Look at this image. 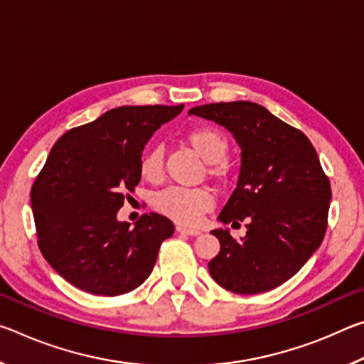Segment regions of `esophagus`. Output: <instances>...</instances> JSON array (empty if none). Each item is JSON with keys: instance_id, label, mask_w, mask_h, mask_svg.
Wrapping results in <instances>:
<instances>
[{"instance_id": "1", "label": "esophagus", "mask_w": 364, "mask_h": 364, "mask_svg": "<svg viewBox=\"0 0 364 364\" xmlns=\"http://www.w3.org/2000/svg\"><path fill=\"white\" fill-rule=\"evenodd\" d=\"M176 231L181 232V234H188V236H199V234H200L199 230H193V228H186V226H181V225H176Z\"/></svg>"}]
</instances>
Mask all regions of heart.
I'll list each match as a JSON object with an SVG mask.
<instances>
[{"label":"heart","instance_id":"obj_1","mask_svg":"<svg viewBox=\"0 0 364 364\" xmlns=\"http://www.w3.org/2000/svg\"><path fill=\"white\" fill-rule=\"evenodd\" d=\"M188 144L204 162L210 164V175L225 180L228 175L223 164L230 151V143L225 134L213 128H196L186 136ZM139 173L151 183L160 181L164 175V149L160 146L151 147L141 157ZM154 208L165 217L178 221L181 225H193L202 213L212 210L215 199L210 191L205 188H180L170 186L154 196Z\"/></svg>","mask_w":364,"mask_h":364}]
</instances>
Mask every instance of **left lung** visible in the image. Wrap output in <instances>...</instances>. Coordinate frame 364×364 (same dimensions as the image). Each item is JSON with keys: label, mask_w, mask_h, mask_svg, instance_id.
Here are the masks:
<instances>
[{"label": "left lung", "mask_w": 364, "mask_h": 364, "mask_svg": "<svg viewBox=\"0 0 364 364\" xmlns=\"http://www.w3.org/2000/svg\"><path fill=\"white\" fill-rule=\"evenodd\" d=\"M225 127L241 147L237 186L218 215L221 223L245 221V236L213 230L218 255L212 278L234 294H260L281 286L321 245L331 184L304 133L260 104L249 101L197 106L189 115Z\"/></svg>", "instance_id": "1"}]
</instances>
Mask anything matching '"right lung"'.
I'll return each instance as SVG.
<instances>
[{
	"label": "right lung",
	"instance_id": "obj_1",
	"mask_svg": "<svg viewBox=\"0 0 364 364\" xmlns=\"http://www.w3.org/2000/svg\"><path fill=\"white\" fill-rule=\"evenodd\" d=\"M183 107L110 109L53 146L30 197L41 254L72 286L114 297L149 278L175 226L159 213L130 226L117 212L141 180L147 141Z\"/></svg>",
	"mask_w": 364,
	"mask_h": 364
}]
</instances>
